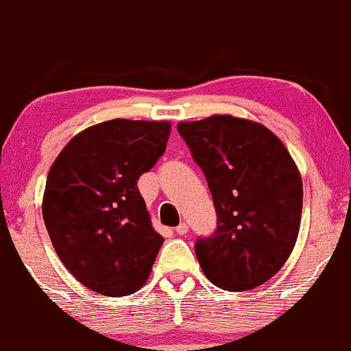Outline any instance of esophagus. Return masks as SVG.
<instances>
[{"instance_id":"34e87169","label":"esophagus","mask_w":351,"mask_h":351,"mask_svg":"<svg viewBox=\"0 0 351 351\" xmlns=\"http://www.w3.org/2000/svg\"><path fill=\"white\" fill-rule=\"evenodd\" d=\"M176 232H177V234H180V236L187 234V232H189V226H187L186 222H180V224L176 228Z\"/></svg>"}]
</instances>
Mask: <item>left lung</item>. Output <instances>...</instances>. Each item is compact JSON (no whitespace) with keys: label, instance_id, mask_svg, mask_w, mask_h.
<instances>
[{"label":"left lung","instance_id":"left-lung-1","mask_svg":"<svg viewBox=\"0 0 351 351\" xmlns=\"http://www.w3.org/2000/svg\"><path fill=\"white\" fill-rule=\"evenodd\" d=\"M204 172L217 214L213 236L195 241L207 280L228 291L261 286L281 269L300 232L303 182L269 129L232 115L177 125Z\"/></svg>","mask_w":351,"mask_h":351}]
</instances>
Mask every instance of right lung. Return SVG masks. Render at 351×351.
Segmentation results:
<instances>
[{
	"instance_id": "right-lung-1",
	"label": "right lung",
	"mask_w": 351,
	"mask_h": 351,
	"mask_svg": "<svg viewBox=\"0 0 351 351\" xmlns=\"http://www.w3.org/2000/svg\"><path fill=\"white\" fill-rule=\"evenodd\" d=\"M171 122L115 119L88 127L51 165L43 221L56 254L82 285L127 296L149 278L164 237L137 180L165 152Z\"/></svg>"
}]
</instances>
